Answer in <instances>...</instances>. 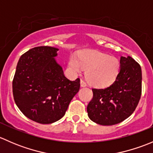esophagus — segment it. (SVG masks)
I'll return each mask as SVG.
<instances>
[{
  "label": "esophagus",
  "instance_id": "34e87169",
  "mask_svg": "<svg viewBox=\"0 0 153 153\" xmlns=\"http://www.w3.org/2000/svg\"><path fill=\"white\" fill-rule=\"evenodd\" d=\"M86 86H87V84H86V83L85 82V81H83V80H81V87H86Z\"/></svg>",
  "mask_w": 153,
  "mask_h": 153
}]
</instances>
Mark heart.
Here are the masks:
<instances>
[{
  "label": "heart",
  "mask_w": 153,
  "mask_h": 153,
  "mask_svg": "<svg viewBox=\"0 0 153 153\" xmlns=\"http://www.w3.org/2000/svg\"><path fill=\"white\" fill-rule=\"evenodd\" d=\"M68 67L72 72L81 73L86 69V78L92 86L106 87L116 80L119 72L120 64L117 58L94 50L80 52L78 57L70 55Z\"/></svg>",
  "instance_id": "b5f03b06"
}]
</instances>
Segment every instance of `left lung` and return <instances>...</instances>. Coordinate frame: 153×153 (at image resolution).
Masks as SVG:
<instances>
[{
  "mask_svg": "<svg viewBox=\"0 0 153 153\" xmlns=\"http://www.w3.org/2000/svg\"><path fill=\"white\" fill-rule=\"evenodd\" d=\"M141 82L139 64L130 56H121L115 82L105 89H92L93 97L86 108L89 119L96 124L110 126L129 118L139 102Z\"/></svg>",
  "mask_w": 153,
  "mask_h": 153,
  "instance_id": "obj_1",
  "label": "left lung"
}]
</instances>
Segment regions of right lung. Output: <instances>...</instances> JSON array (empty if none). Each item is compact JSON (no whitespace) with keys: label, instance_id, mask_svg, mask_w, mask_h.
<instances>
[{"label":"right lung","instance_id":"obj_1","mask_svg":"<svg viewBox=\"0 0 153 153\" xmlns=\"http://www.w3.org/2000/svg\"><path fill=\"white\" fill-rule=\"evenodd\" d=\"M58 48L38 47L22 55L12 81L15 102L35 122L52 124L64 116L80 89V79L69 81L57 62Z\"/></svg>","mask_w":153,"mask_h":153}]
</instances>
